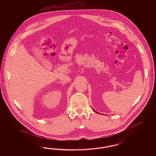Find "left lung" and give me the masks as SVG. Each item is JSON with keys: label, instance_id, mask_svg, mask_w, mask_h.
Wrapping results in <instances>:
<instances>
[{"label": "left lung", "instance_id": "1", "mask_svg": "<svg viewBox=\"0 0 156 156\" xmlns=\"http://www.w3.org/2000/svg\"><path fill=\"white\" fill-rule=\"evenodd\" d=\"M92 109H93V110H94V111L95 112H97V113H98V112L95 111V110H94V109H93V108H92Z\"/></svg>", "mask_w": 156, "mask_h": 156}]
</instances>
